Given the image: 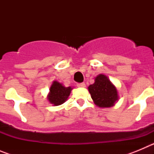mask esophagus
Returning <instances> with one entry per match:
<instances>
[{
    "label": "esophagus",
    "mask_w": 154,
    "mask_h": 154,
    "mask_svg": "<svg viewBox=\"0 0 154 154\" xmlns=\"http://www.w3.org/2000/svg\"><path fill=\"white\" fill-rule=\"evenodd\" d=\"M77 86L82 87V88H84V87H85V84L84 83V82H82V83H79V84H77Z\"/></svg>",
    "instance_id": "34e87169"
}]
</instances>
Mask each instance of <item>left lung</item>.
<instances>
[{
    "mask_svg": "<svg viewBox=\"0 0 154 154\" xmlns=\"http://www.w3.org/2000/svg\"><path fill=\"white\" fill-rule=\"evenodd\" d=\"M88 89L94 103L100 108L113 106L119 100L116 87L104 74L98 75Z\"/></svg>",
    "mask_w": 154,
    "mask_h": 154,
    "instance_id": "obj_1",
    "label": "left lung"
}]
</instances>
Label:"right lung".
Masks as SVG:
<instances>
[{"label": "right lung", "instance_id": "1", "mask_svg": "<svg viewBox=\"0 0 154 154\" xmlns=\"http://www.w3.org/2000/svg\"><path fill=\"white\" fill-rule=\"evenodd\" d=\"M72 89V86L65 87L58 81H53L47 96L48 100L53 106L63 104L68 99Z\"/></svg>", "mask_w": 154, "mask_h": 154}]
</instances>
